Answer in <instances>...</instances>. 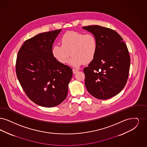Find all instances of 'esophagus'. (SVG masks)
<instances>
[{"label":"esophagus","instance_id":"34e87169","mask_svg":"<svg viewBox=\"0 0 147 147\" xmlns=\"http://www.w3.org/2000/svg\"><path fill=\"white\" fill-rule=\"evenodd\" d=\"M72 71H73V74H76L77 72L78 71V70H77V69H72Z\"/></svg>","mask_w":147,"mask_h":147}]
</instances>
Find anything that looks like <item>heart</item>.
<instances>
[{
    "instance_id": "1",
    "label": "heart",
    "mask_w": 147,
    "mask_h": 147,
    "mask_svg": "<svg viewBox=\"0 0 147 147\" xmlns=\"http://www.w3.org/2000/svg\"><path fill=\"white\" fill-rule=\"evenodd\" d=\"M61 45H54L51 49L53 57L61 64H66L71 55L69 63L77 67L82 64H89L96 57L97 42L91 33L68 32L61 38Z\"/></svg>"
}]
</instances>
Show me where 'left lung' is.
<instances>
[{
	"label": "left lung",
	"mask_w": 147,
	"mask_h": 147,
	"mask_svg": "<svg viewBox=\"0 0 147 147\" xmlns=\"http://www.w3.org/2000/svg\"><path fill=\"white\" fill-rule=\"evenodd\" d=\"M97 42L96 57L84 69L85 86L92 96L108 99L119 94L127 81L130 57L121 37L113 30L100 26H85Z\"/></svg>",
	"instance_id": "8db88e82"
}]
</instances>
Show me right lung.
I'll use <instances>...</instances> for the list:
<instances>
[{"instance_id":"right-lung-1","label":"right lung","mask_w":147,"mask_h":147,"mask_svg":"<svg viewBox=\"0 0 147 147\" xmlns=\"http://www.w3.org/2000/svg\"><path fill=\"white\" fill-rule=\"evenodd\" d=\"M61 30L39 33L26 40L18 54L16 73L26 95L47 108L63 102L72 77L70 67L57 61L51 49Z\"/></svg>"}]
</instances>
